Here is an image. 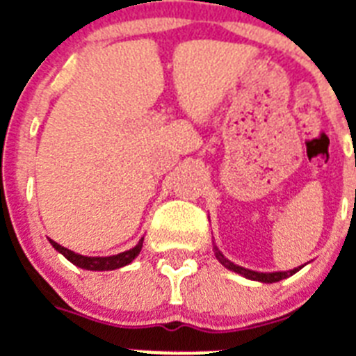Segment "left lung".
<instances>
[{"label":"left lung","instance_id":"8db88e82","mask_svg":"<svg viewBox=\"0 0 356 356\" xmlns=\"http://www.w3.org/2000/svg\"><path fill=\"white\" fill-rule=\"evenodd\" d=\"M213 248H216V258H218L219 263L225 265L228 270H234V273L241 274V276H245V278L248 280H256V282H263V283L280 282V280H285L289 278V276H293V274L298 270V268H293V270H287V273H256V270H250V268L239 267V265H236V263H232L230 259L225 258L223 254L218 250V247H213Z\"/></svg>","mask_w":356,"mask_h":356}]
</instances>
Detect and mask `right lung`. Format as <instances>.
Listing matches in <instances>:
<instances>
[{"label":"right lung","mask_w":356,"mask_h":356,"mask_svg":"<svg viewBox=\"0 0 356 356\" xmlns=\"http://www.w3.org/2000/svg\"><path fill=\"white\" fill-rule=\"evenodd\" d=\"M49 241H51V245L56 248L58 252L63 254L76 267L86 268V270H115V268H120L124 265H129L133 259L137 258L140 248H143L144 239H140L135 247L126 250V252L115 254V256H106V258H100V256H82V254H76L73 250H69V248L62 247V245H58L53 239H49Z\"/></svg>","instance_id":"right-lung-1"}]
</instances>
